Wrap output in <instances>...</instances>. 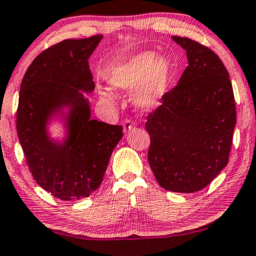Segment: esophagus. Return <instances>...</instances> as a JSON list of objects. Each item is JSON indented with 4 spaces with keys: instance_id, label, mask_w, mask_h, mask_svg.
<instances>
[{
    "instance_id": "34e87169",
    "label": "esophagus",
    "mask_w": 256,
    "mask_h": 256,
    "mask_svg": "<svg viewBox=\"0 0 256 256\" xmlns=\"http://www.w3.org/2000/svg\"><path fill=\"white\" fill-rule=\"evenodd\" d=\"M134 122H132L131 120H128V119H126L125 122H122V128H124V131L125 132L132 130V128H134Z\"/></svg>"
}]
</instances>
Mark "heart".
Wrapping results in <instances>:
<instances>
[{
  "label": "heart",
  "mask_w": 256,
  "mask_h": 256,
  "mask_svg": "<svg viewBox=\"0 0 256 256\" xmlns=\"http://www.w3.org/2000/svg\"><path fill=\"white\" fill-rule=\"evenodd\" d=\"M172 80V66L166 60L158 58L155 52L146 51L136 54L116 66L110 74L108 81L113 88L134 92V102L144 110L154 108L161 102L167 93ZM104 100H108L102 94Z\"/></svg>",
  "instance_id": "obj_1"
}]
</instances>
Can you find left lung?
<instances>
[{"label": "left lung", "instance_id": "8db88e82", "mask_svg": "<svg viewBox=\"0 0 256 256\" xmlns=\"http://www.w3.org/2000/svg\"><path fill=\"white\" fill-rule=\"evenodd\" d=\"M188 66L161 104L146 116L148 161L160 186L172 192L205 188L229 162L236 106L220 57L186 36H173Z\"/></svg>", "mask_w": 256, "mask_h": 256}]
</instances>
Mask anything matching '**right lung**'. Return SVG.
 I'll return each instance as SVG.
<instances>
[{"label": "right lung", "mask_w": 256, "mask_h": 256, "mask_svg": "<svg viewBox=\"0 0 256 256\" xmlns=\"http://www.w3.org/2000/svg\"><path fill=\"white\" fill-rule=\"evenodd\" d=\"M102 36L66 39L38 54L24 72L16 110V131L32 176L60 200L90 196L102 182L113 149L122 137L120 125L90 118L88 100L80 90L93 92L88 60ZM70 108L68 138L54 144L47 136L50 116Z\"/></svg>", "instance_id": "right-lung-1"}]
</instances>
